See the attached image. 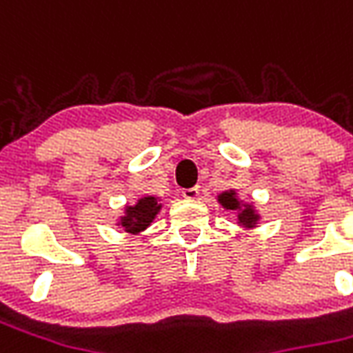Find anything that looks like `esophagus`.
Returning <instances> with one entry per match:
<instances>
[{"instance_id":"esophagus-1","label":"esophagus","mask_w":353,"mask_h":353,"mask_svg":"<svg viewBox=\"0 0 353 353\" xmlns=\"http://www.w3.org/2000/svg\"><path fill=\"white\" fill-rule=\"evenodd\" d=\"M199 194H200L199 187H191V189H183V191H181V196H183V199H187V200L199 199Z\"/></svg>"}]
</instances>
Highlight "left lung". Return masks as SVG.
<instances>
[{"instance_id": "1", "label": "left lung", "mask_w": 353, "mask_h": 353, "mask_svg": "<svg viewBox=\"0 0 353 353\" xmlns=\"http://www.w3.org/2000/svg\"><path fill=\"white\" fill-rule=\"evenodd\" d=\"M219 204L227 210H234L238 212V223L245 227V229H253L259 223V214L255 212L252 204H242V200L236 196V191H225L223 194L217 196Z\"/></svg>"}]
</instances>
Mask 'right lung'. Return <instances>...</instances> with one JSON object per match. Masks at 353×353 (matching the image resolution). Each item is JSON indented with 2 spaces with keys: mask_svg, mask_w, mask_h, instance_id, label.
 I'll list each match as a JSON object with an SVG mask.
<instances>
[{
  "mask_svg": "<svg viewBox=\"0 0 353 353\" xmlns=\"http://www.w3.org/2000/svg\"><path fill=\"white\" fill-rule=\"evenodd\" d=\"M162 204L154 196H141L134 206L124 208V214L119 219V227H123L130 234H138L145 230L154 221L157 214L161 212Z\"/></svg>",
  "mask_w": 353,
  "mask_h": 353,
  "instance_id": "right-lung-1",
  "label": "right lung"
}]
</instances>
